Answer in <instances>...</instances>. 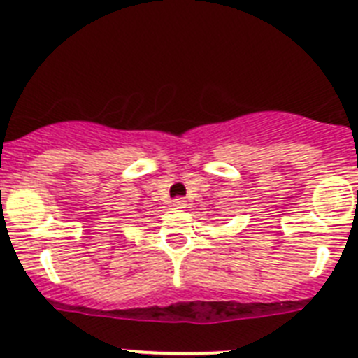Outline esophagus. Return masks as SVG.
<instances>
[{"label": "esophagus", "instance_id": "esophagus-1", "mask_svg": "<svg viewBox=\"0 0 358 358\" xmlns=\"http://www.w3.org/2000/svg\"><path fill=\"white\" fill-rule=\"evenodd\" d=\"M173 207H175V208H185L187 201L183 198H175V199H173Z\"/></svg>", "mask_w": 358, "mask_h": 358}]
</instances>
